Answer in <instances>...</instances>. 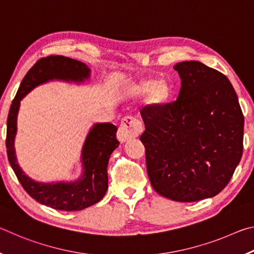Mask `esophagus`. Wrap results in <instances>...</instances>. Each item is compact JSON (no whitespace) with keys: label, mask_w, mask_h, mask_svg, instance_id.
<instances>
[{"label":"esophagus","mask_w":254,"mask_h":254,"mask_svg":"<svg viewBox=\"0 0 254 254\" xmlns=\"http://www.w3.org/2000/svg\"><path fill=\"white\" fill-rule=\"evenodd\" d=\"M142 124L132 117H127L122 119L121 124L119 127L118 131V137L121 141H127L133 137H136L137 135L142 132Z\"/></svg>","instance_id":"obj_1"}]
</instances>
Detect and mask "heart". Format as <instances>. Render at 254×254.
<instances>
[{"label": "heart", "mask_w": 254, "mask_h": 254, "mask_svg": "<svg viewBox=\"0 0 254 254\" xmlns=\"http://www.w3.org/2000/svg\"><path fill=\"white\" fill-rule=\"evenodd\" d=\"M175 93L174 83L170 79H159L157 77H145L133 81L127 87V95L140 98L147 94L145 103L151 107H162L168 104Z\"/></svg>", "instance_id": "1"}]
</instances>
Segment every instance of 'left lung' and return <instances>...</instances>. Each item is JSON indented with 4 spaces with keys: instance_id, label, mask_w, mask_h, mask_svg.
Segmentation results:
<instances>
[{
    "instance_id": "left-lung-1",
    "label": "left lung",
    "mask_w": 254,
    "mask_h": 254,
    "mask_svg": "<svg viewBox=\"0 0 254 254\" xmlns=\"http://www.w3.org/2000/svg\"><path fill=\"white\" fill-rule=\"evenodd\" d=\"M177 101L141 112L147 171L158 194L176 201L216 196L243 152L244 118L227 77L199 62L174 66Z\"/></svg>"
}]
</instances>
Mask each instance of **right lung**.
I'll return each mask as SVG.
<instances>
[{"label": "right lung", "instance_id": "1", "mask_svg": "<svg viewBox=\"0 0 254 254\" xmlns=\"http://www.w3.org/2000/svg\"><path fill=\"white\" fill-rule=\"evenodd\" d=\"M89 75L91 69L78 60L64 56L41 58L24 76L8 111L5 140L8 162L24 190L33 199L58 210H81L96 204L104 197L109 187V159L120 144L117 139L118 127L111 123H96L91 128L81 150L83 175L78 180L69 183H38L25 175L16 161L14 139L20 101L38 85L49 80L83 83L89 78Z\"/></svg>", "mask_w": 254, "mask_h": 254}]
</instances>
